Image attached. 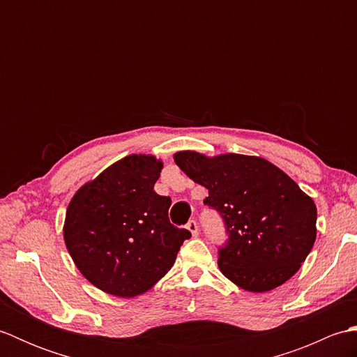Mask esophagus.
<instances>
[{"label":"esophagus","instance_id":"obj_1","mask_svg":"<svg viewBox=\"0 0 357 357\" xmlns=\"http://www.w3.org/2000/svg\"><path fill=\"white\" fill-rule=\"evenodd\" d=\"M187 229L192 231L193 236H198L199 229H198V222H196L195 219H192V221H188V222H187Z\"/></svg>","mask_w":357,"mask_h":357}]
</instances>
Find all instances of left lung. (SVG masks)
<instances>
[{"label": "left lung", "instance_id": "left-lung-1", "mask_svg": "<svg viewBox=\"0 0 357 357\" xmlns=\"http://www.w3.org/2000/svg\"><path fill=\"white\" fill-rule=\"evenodd\" d=\"M174 162L208 190L204 204L221 216L227 239L218 245L225 278L248 291L282 285L301 268L316 239L313 199L262 158H206L179 151Z\"/></svg>", "mask_w": 357, "mask_h": 357}]
</instances>
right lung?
Here are the masks:
<instances>
[{"mask_svg":"<svg viewBox=\"0 0 357 357\" xmlns=\"http://www.w3.org/2000/svg\"><path fill=\"white\" fill-rule=\"evenodd\" d=\"M161 169L153 156H126L69 204L67 250L86 279L105 293L133 298L147 291L192 236L170 222V196L153 190Z\"/></svg>","mask_w":357,"mask_h":357,"instance_id":"obj_1","label":"right lung"}]
</instances>
